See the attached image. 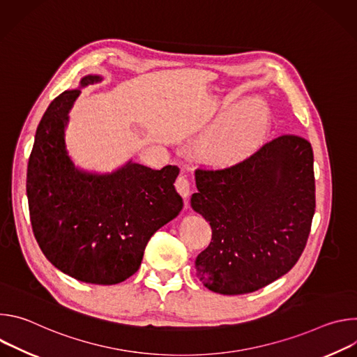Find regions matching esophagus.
Here are the masks:
<instances>
[{"label": "esophagus", "instance_id": "esophagus-1", "mask_svg": "<svg viewBox=\"0 0 357 357\" xmlns=\"http://www.w3.org/2000/svg\"><path fill=\"white\" fill-rule=\"evenodd\" d=\"M175 188L182 197H188L190 195V182L185 175H179L175 181Z\"/></svg>", "mask_w": 357, "mask_h": 357}]
</instances>
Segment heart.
Here are the masks:
<instances>
[{"label":"heart","instance_id":"1","mask_svg":"<svg viewBox=\"0 0 357 357\" xmlns=\"http://www.w3.org/2000/svg\"><path fill=\"white\" fill-rule=\"evenodd\" d=\"M266 127V110L261 106L247 107L230 116L208 135L206 154L211 160L222 164L240 161L257 148Z\"/></svg>","mask_w":357,"mask_h":357}]
</instances>
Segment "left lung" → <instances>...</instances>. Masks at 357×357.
<instances>
[{
  "instance_id": "1",
  "label": "left lung",
  "mask_w": 357,
  "mask_h": 357,
  "mask_svg": "<svg viewBox=\"0 0 357 357\" xmlns=\"http://www.w3.org/2000/svg\"><path fill=\"white\" fill-rule=\"evenodd\" d=\"M193 211L212 227L196 257L199 280L211 291L240 295L287 274L307 245L315 213L311 142L282 134L243 161L195 171Z\"/></svg>"
}]
</instances>
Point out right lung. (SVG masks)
<instances>
[{"mask_svg":"<svg viewBox=\"0 0 357 357\" xmlns=\"http://www.w3.org/2000/svg\"><path fill=\"white\" fill-rule=\"evenodd\" d=\"M98 80L86 76L80 84ZM79 94L66 90L54 98L36 128L26 174L31 225L58 270L83 282L112 285L137 273L151 236L182 211L174 186L179 168L128 162L110 175L76 169L63 137Z\"/></svg>","mask_w":357,"mask_h":357,"instance_id":"right-lung-1","label":"right lung"}]
</instances>
